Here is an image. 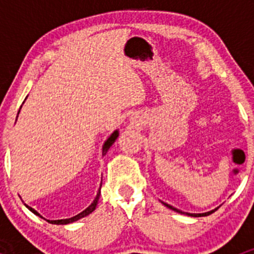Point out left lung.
I'll return each instance as SVG.
<instances>
[{"label":"left lung","mask_w":254,"mask_h":254,"mask_svg":"<svg viewBox=\"0 0 254 254\" xmlns=\"http://www.w3.org/2000/svg\"><path fill=\"white\" fill-rule=\"evenodd\" d=\"M162 204H163V205H166V206H167V207H168V209L173 210V211H177V212H179V214H186V215H188V216H194V217H200V216H207V215L212 214V212H214V211H216V210H217V209H219V207H216V209L211 210V211H207V212H204V214H189V212H184V211H181V210L176 209V207H173L172 205H170V204H166V203H163V201H162Z\"/></svg>","instance_id":"1"}]
</instances>
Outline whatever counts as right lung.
<instances>
[{
    "label": "right lung",
    "instance_id": "right-lung-1",
    "mask_svg": "<svg viewBox=\"0 0 254 254\" xmlns=\"http://www.w3.org/2000/svg\"><path fill=\"white\" fill-rule=\"evenodd\" d=\"M118 136H119V131H118V130H115V131L113 132V134L111 135V136H109L108 139H107V141L104 142V145H103V156L106 155L107 152H108L109 147H111V146L113 145V143H114V141H115V140H117V137H118ZM99 195H101V188H99V190H98V193H97V196H96V199H94V200H93V203H92L91 205H89L88 207H87L86 210H83V211L79 212V214L76 215V216L70 217V219H63V220H47V221H48V222H50V224H56V225H67V224H71V222L77 221V220L82 219V217L87 216V215L91 214L92 211H94V209H96L97 204H98ZM25 206H27L28 209H29L30 211L33 212V214H35V215H38V216H40L39 212L35 211V210L33 209V207H30V206H28V205H25ZM40 217H43V216H40Z\"/></svg>",
    "mask_w": 254,
    "mask_h": 254
}]
</instances>
